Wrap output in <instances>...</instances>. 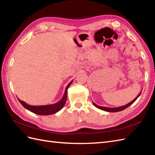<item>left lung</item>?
Wrapping results in <instances>:
<instances>
[{
	"instance_id": "obj_1",
	"label": "left lung",
	"mask_w": 155,
	"mask_h": 155,
	"mask_svg": "<svg viewBox=\"0 0 155 155\" xmlns=\"http://www.w3.org/2000/svg\"><path fill=\"white\" fill-rule=\"evenodd\" d=\"M141 92L138 94V96L134 99V100H133V101H132L131 102H130L129 104H126V105H123V106H120V107H115V108H109V107H101V106H99V105H96V104H95V103H94V102H92L93 103V104L97 108H98V109H101V110H105V111H107V112H113V113H114V112H118V111H121V110H124L125 109H126L127 107H128L130 106V105H132L133 103H134L135 101H136V100H137V99L139 97V96H140V94H141Z\"/></svg>"
}]
</instances>
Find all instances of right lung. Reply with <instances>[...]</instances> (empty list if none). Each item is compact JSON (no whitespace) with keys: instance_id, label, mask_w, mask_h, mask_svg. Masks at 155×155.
<instances>
[{"instance_id":"add662e5","label":"right lung","mask_w":155,"mask_h":155,"mask_svg":"<svg viewBox=\"0 0 155 155\" xmlns=\"http://www.w3.org/2000/svg\"><path fill=\"white\" fill-rule=\"evenodd\" d=\"M73 82V81H71L68 85L67 86L64 94H63V96L61 100L55 103L54 104L51 105H41V106H33L28 105L25 101H21L19 100V98L18 100L20 102V104L24 107L27 109L29 111L32 112L35 114H38V115H50V114H52L58 112L59 110H60L63 107L64 105L65 104V102L67 100V90H68L69 87L71 84V83Z\"/></svg>"}]
</instances>
